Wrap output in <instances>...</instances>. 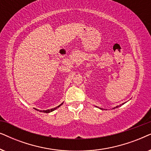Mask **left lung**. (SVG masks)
Masks as SVG:
<instances>
[{
  "mask_svg": "<svg viewBox=\"0 0 151 151\" xmlns=\"http://www.w3.org/2000/svg\"><path fill=\"white\" fill-rule=\"evenodd\" d=\"M122 104H124V103H123V104H120V105H119V106H115V107H114V108H113V109H115V108H118V107L119 106H122ZM97 107V106H96ZM100 109H101V110H103V109L102 108H100Z\"/></svg>",
  "mask_w": 151,
  "mask_h": 151,
  "instance_id": "obj_1",
  "label": "left lung"
}]
</instances>
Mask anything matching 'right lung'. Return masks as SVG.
I'll list each match as a JSON object with an SVG mask.
<instances>
[{
  "mask_svg": "<svg viewBox=\"0 0 151 151\" xmlns=\"http://www.w3.org/2000/svg\"><path fill=\"white\" fill-rule=\"evenodd\" d=\"M63 104V102L61 104H60L59 106H56V107H55V108H53V109H48V110H45V111H39V110H38V111H40V112H43V113H51V112H52V111H55V109H57L58 108V107H60L61 106L62 104ZM37 110V109H36Z\"/></svg>",
  "mask_w": 151,
  "mask_h": 151,
  "instance_id": "add662e5",
  "label": "right lung"
}]
</instances>
